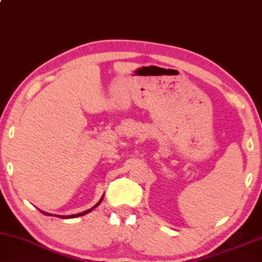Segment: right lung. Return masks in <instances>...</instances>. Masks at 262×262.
Returning <instances> with one entry per match:
<instances>
[{
    "label": "right lung",
    "instance_id": "obj_1",
    "mask_svg": "<svg viewBox=\"0 0 262 262\" xmlns=\"http://www.w3.org/2000/svg\"><path fill=\"white\" fill-rule=\"evenodd\" d=\"M102 200H103V196H102V199H100L97 204L95 205L94 207H91L90 210H88V211H84V212H82V213H78V214H71V215H57V216H59V218H63V219H69V218H76V216H82V215H84V214H86V213H89V212H91L92 210H94L95 207H97L98 205L102 203ZM43 214H46V215H52V214H50V213H47V212H43V211H41ZM55 216V215H54Z\"/></svg>",
    "mask_w": 262,
    "mask_h": 262
}]
</instances>
